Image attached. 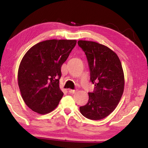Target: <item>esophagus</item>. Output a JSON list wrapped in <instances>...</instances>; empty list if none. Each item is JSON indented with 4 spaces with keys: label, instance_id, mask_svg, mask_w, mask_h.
Masks as SVG:
<instances>
[{
    "label": "esophagus",
    "instance_id": "34e87169",
    "mask_svg": "<svg viewBox=\"0 0 148 148\" xmlns=\"http://www.w3.org/2000/svg\"><path fill=\"white\" fill-rule=\"evenodd\" d=\"M69 92L71 94H74L76 92V90H74V89H69Z\"/></svg>",
    "mask_w": 148,
    "mask_h": 148
}]
</instances>
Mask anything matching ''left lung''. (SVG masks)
<instances>
[{"label": "left lung", "mask_w": 148, "mask_h": 148, "mask_svg": "<svg viewBox=\"0 0 148 148\" xmlns=\"http://www.w3.org/2000/svg\"><path fill=\"white\" fill-rule=\"evenodd\" d=\"M86 55L90 80L95 90L89 92L88 102L79 107L81 114L92 120L104 119L116 109L123 93L125 78L118 56L109 47L95 42L79 40Z\"/></svg>", "instance_id": "obj_1"}]
</instances>
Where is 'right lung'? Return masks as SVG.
Returning a JSON list of instances; mask_svg holds the SVG:
<instances>
[{"label": "right lung", "mask_w": 148, "mask_h": 148, "mask_svg": "<svg viewBox=\"0 0 148 148\" xmlns=\"http://www.w3.org/2000/svg\"><path fill=\"white\" fill-rule=\"evenodd\" d=\"M76 40H47L35 44L20 62L17 80L21 97L30 109L46 114L56 108L63 92L60 89L61 66Z\"/></svg>", "instance_id": "add662e5"}]
</instances>
